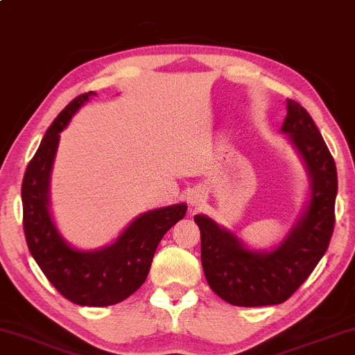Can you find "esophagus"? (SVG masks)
<instances>
[{
  "label": "esophagus",
  "mask_w": 355,
  "mask_h": 355,
  "mask_svg": "<svg viewBox=\"0 0 355 355\" xmlns=\"http://www.w3.org/2000/svg\"><path fill=\"white\" fill-rule=\"evenodd\" d=\"M201 201H202V196L198 195V193H193V195L190 196V205L191 206H195V207L200 206Z\"/></svg>",
  "instance_id": "esophagus-1"
}]
</instances>
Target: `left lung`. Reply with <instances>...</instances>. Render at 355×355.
<instances>
[{"label":"left lung","instance_id":"1","mask_svg":"<svg viewBox=\"0 0 355 355\" xmlns=\"http://www.w3.org/2000/svg\"><path fill=\"white\" fill-rule=\"evenodd\" d=\"M282 133L305 162L310 201L304 216L279 247L254 252L237 235L207 216H195L201 232V264L206 281L222 300L239 306L277 305L306 281L328 250L334 229L336 164L310 113L287 98Z\"/></svg>","mask_w":355,"mask_h":355}]
</instances>
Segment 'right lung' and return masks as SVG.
<instances>
[{"label": "right lung", "mask_w": 355, "mask_h": 355, "mask_svg": "<svg viewBox=\"0 0 355 355\" xmlns=\"http://www.w3.org/2000/svg\"><path fill=\"white\" fill-rule=\"evenodd\" d=\"M96 92L81 94L64 107L42 139L22 180V224L27 247L55 289L76 305L107 306L128 299L143 286L155 248L170 227L187 214V205L148 211L131 222L108 247L81 252L64 242L50 214V172L60 133Z\"/></svg>", "instance_id": "right-lung-1"}]
</instances>
